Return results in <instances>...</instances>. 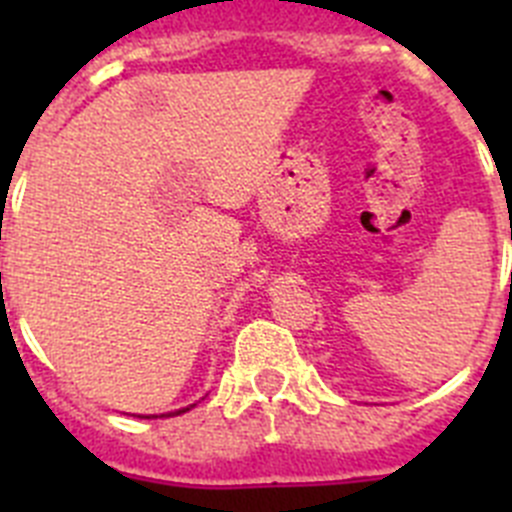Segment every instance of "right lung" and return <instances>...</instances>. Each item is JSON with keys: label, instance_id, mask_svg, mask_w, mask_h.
I'll return each mask as SVG.
<instances>
[{"label": "right lung", "instance_id": "add662e5", "mask_svg": "<svg viewBox=\"0 0 512 512\" xmlns=\"http://www.w3.org/2000/svg\"><path fill=\"white\" fill-rule=\"evenodd\" d=\"M189 408H182V410H176V413H169V415H179V413H187ZM161 418H164V415H161Z\"/></svg>", "mask_w": 512, "mask_h": 512}]
</instances>
